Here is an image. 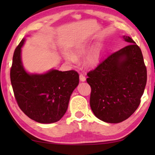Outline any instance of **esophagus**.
<instances>
[{"label": "esophagus", "instance_id": "obj_1", "mask_svg": "<svg viewBox=\"0 0 155 155\" xmlns=\"http://www.w3.org/2000/svg\"><path fill=\"white\" fill-rule=\"evenodd\" d=\"M79 78H80L81 81H85L86 80V78L85 77V75H84L83 74H80Z\"/></svg>", "mask_w": 155, "mask_h": 155}]
</instances>
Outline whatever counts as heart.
<instances>
[{"mask_svg": "<svg viewBox=\"0 0 155 155\" xmlns=\"http://www.w3.org/2000/svg\"><path fill=\"white\" fill-rule=\"evenodd\" d=\"M89 48L90 47L87 44L84 43L78 44L73 50V54L69 53V52H65L64 54L65 61L70 64H77L78 62L77 57L85 54ZM100 58H101V51H100L99 47H95L94 48L91 49L85 57L84 64L88 68L94 67L99 62Z\"/></svg>", "mask_w": 155, "mask_h": 155, "instance_id": "1", "label": "heart"}]
</instances>
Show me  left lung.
Listing matches in <instances>:
<instances>
[{
    "label": "left lung",
    "mask_w": 155,
    "mask_h": 155,
    "mask_svg": "<svg viewBox=\"0 0 155 155\" xmlns=\"http://www.w3.org/2000/svg\"><path fill=\"white\" fill-rule=\"evenodd\" d=\"M128 45L114 52L87 73L90 103L94 115L108 123L128 119L140 104L147 70L140 47L128 36Z\"/></svg>",
    "instance_id": "left-lung-1"
}]
</instances>
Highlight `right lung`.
<instances>
[{
    "label": "right lung",
    "instance_id": "right-lung-1",
    "mask_svg": "<svg viewBox=\"0 0 155 155\" xmlns=\"http://www.w3.org/2000/svg\"><path fill=\"white\" fill-rule=\"evenodd\" d=\"M22 39L15 49L10 78L20 109L35 122L50 124L61 118L66 112L70 96L79 83L75 70H52L44 74H29L21 61Z\"/></svg>",
    "mask_w": 155,
    "mask_h": 155
}]
</instances>
